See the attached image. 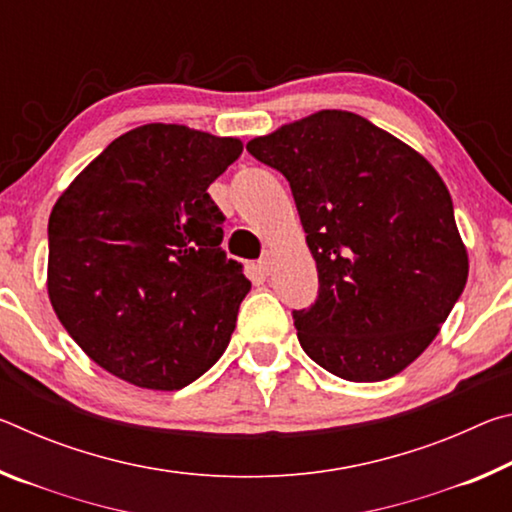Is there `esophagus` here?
<instances>
[{"label": "esophagus", "mask_w": 512, "mask_h": 512, "mask_svg": "<svg viewBox=\"0 0 512 512\" xmlns=\"http://www.w3.org/2000/svg\"><path fill=\"white\" fill-rule=\"evenodd\" d=\"M259 268H262V273H271L273 268V253H264L262 259H259Z\"/></svg>", "instance_id": "34e87169"}]
</instances>
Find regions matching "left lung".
<instances>
[{
	"label": "left lung",
	"mask_w": 512,
	"mask_h": 512,
	"mask_svg": "<svg viewBox=\"0 0 512 512\" xmlns=\"http://www.w3.org/2000/svg\"><path fill=\"white\" fill-rule=\"evenodd\" d=\"M246 149L289 180L316 259L318 298L293 311L302 350L348 381H381L411 366L470 271L438 171L348 110H318Z\"/></svg>",
	"instance_id": "1"
}]
</instances>
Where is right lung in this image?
Here are the masks:
<instances>
[{
    "label": "right lung",
    "mask_w": 512,
    "mask_h": 512,
    "mask_svg": "<svg viewBox=\"0 0 512 512\" xmlns=\"http://www.w3.org/2000/svg\"><path fill=\"white\" fill-rule=\"evenodd\" d=\"M244 144L144 124L97 155L49 216L47 293L67 334L110 375L178 391L230 343L250 282L225 257L207 194Z\"/></svg>",
    "instance_id": "right-lung-1"
}]
</instances>
